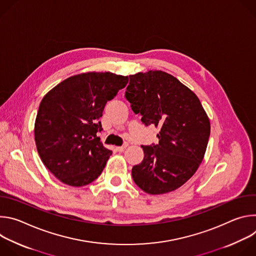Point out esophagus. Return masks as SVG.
<instances>
[{
	"mask_svg": "<svg viewBox=\"0 0 256 256\" xmlns=\"http://www.w3.org/2000/svg\"><path fill=\"white\" fill-rule=\"evenodd\" d=\"M126 147H128V144H124L120 146V147H116V150H118V152H124Z\"/></svg>",
	"mask_w": 256,
	"mask_h": 256,
	"instance_id": "esophagus-1",
	"label": "esophagus"
}]
</instances>
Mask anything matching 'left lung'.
<instances>
[{"instance_id": "1", "label": "left lung", "mask_w": 256, "mask_h": 256, "mask_svg": "<svg viewBox=\"0 0 256 256\" xmlns=\"http://www.w3.org/2000/svg\"><path fill=\"white\" fill-rule=\"evenodd\" d=\"M126 98L144 126L160 128L158 144L142 146L144 160L132 169L134 184L150 194L179 188L200 165L210 138V120L200 99L162 70L130 75Z\"/></svg>"}]
</instances>
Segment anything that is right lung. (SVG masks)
<instances>
[{
	"instance_id": "right-lung-1",
	"label": "right lung",
	"mask_w": 256,
	"mask_h": 256,
	"mask_svg": "<svg viewBox=\"0 0 256 256\" xmlns=\"http://www.w3.org/2000/svg\"><path fill=\"white\" fill-rule=\"evenodd\" d=\"M128 82V76L89 72L72 76L46 94L34 124V138L46 167L62 184L84 186L103 171L112 152L97 134L107 101Z\"/></svg>"
}]
</instances>
